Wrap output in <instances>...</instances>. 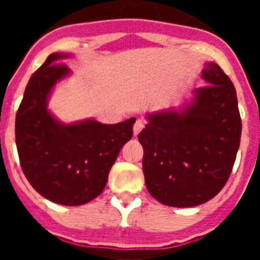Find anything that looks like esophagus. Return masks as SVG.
<instances>
[{
    "label": "esophagus",
    "instance_id": "esophagus-1",
    "mask_svg": "<svg viewBox=\"0 0 260 260\" xmlns=\"http://www.w3.org/2000/svg\"><path fill=\"white\" fill-rule=\"evenodd\" d=\"M143 127H144L143 121H141V119H138L137 122H135V125H134V137H137V135L139 134V133H141L142 130H143Z\"/></svg>",
    "mask_w": 260,
    "mask_h": 260
}]
</instances>
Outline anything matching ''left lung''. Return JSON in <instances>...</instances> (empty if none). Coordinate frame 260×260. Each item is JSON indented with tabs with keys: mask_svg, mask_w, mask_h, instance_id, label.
Wrapping results in <instances>:
<instances>
[{
	"mask_svg": "<svg viewBox=\"0 0 260 260\" xmlns=\"http://www.w3.org/2000/svg\"><path fill=\"white\" fill-rule=\"evenodd\" d=\"M202 79L207 86L195 88L190 102L147 114L138 135L147 189L171 207H195L219 194L240 147L242 122L232 80L215 62L204 63Z\"/></svg>",
	"mask_w": 260,
	"mask_h": 260,
	"instance_id": "8db88e82",
	"label": "left lung"
}]
</instances>
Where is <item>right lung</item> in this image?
Segmentation results:
<instances>
[{
	"instance_id": "right-lung-1",
	"label": "right lung",
	"mask_w": 260,
	"mask_h": 260,
	"mask_svg": "<svg viewBox=\"0 0 260 260\" xmlns=\"http://www.w3.org/2000/svg\"><path fill=\"white\" fill-rule=\"evenodd\" d=\"M52 53L29 78L15 118L22 171L45 199L63 206L86 204L102 194L119 151L133 138L135 118L107 125L93 118L63 123L48 109L53 89L71 70Z\"/></svg>"
}]
</instances>
